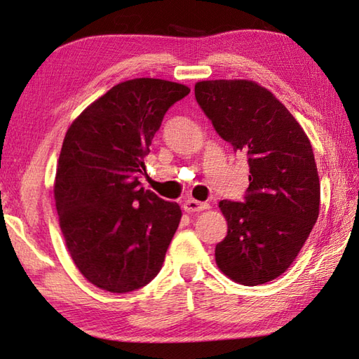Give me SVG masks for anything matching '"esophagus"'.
<instances>
[{"mask_svg":"<svg viewBox=\"0 0 359 359\" xmlns=\"http://www.w3.org/2000/svg\"><path fill=\"white\" fill-rule=\"evenodd\" d=\"M182 208H184L187 212H197V211L210 208V205L207 202H197L193 199H188L184 202V205H182Z\"/></svg>","mask_w":359,"mask_h":359,"instance_id":"1","label":"esophagus"}]
</instances>
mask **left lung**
<instances>
[{"label":"left lung","instance_id":"8db88e82","mask_svg":"<svg viewBox=\"0 0 359 359\" xmlns=\"http://www.w3.org/2000/svg\"><path fill=\"white\" fill-rule=\"evenodd\" d=\"M194 94L250 166L243 201L219 203L228 233L216 245L217 266L239 284H265L293 264L316 224L321 188L313 149L285 106L255 81H199Z\"/></svg>","mask_w":359,"mask_h":359}]
</instances>
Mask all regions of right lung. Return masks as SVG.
I'll list each match as a JSON object with an SVG mask.
<instances>
[{
	"label": "right lung",
	"instance_id": "1",
	"mask_svg": "<svg viewBox=\"0 0 359 359\" xmlns=\"http://www.w3.org/2000/svg\"><path fill=\"white\" fill-rule=\"evenodd\" d=\"M188 94L179 83L128 80L67 129L53 185L60 228L77 269L106 292H134L162 269L182 210L139 177L166 111Z\"/></svg>",
	"mask_w": 359,
	"mask_h": 359
}]
</instances>
